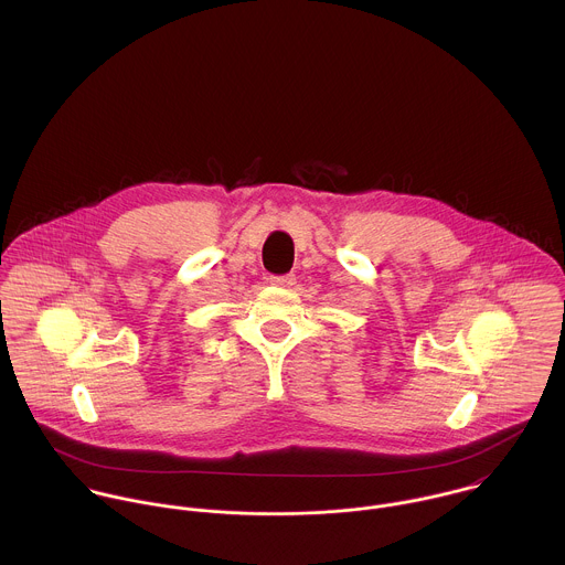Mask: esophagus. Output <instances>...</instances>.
Listing matches in <instances>:
<instances>
[{
	"label": "esophagus",
	"mask_w": 565,
	"mask_h": 565,
	"mask_svg": "<svg viewBox=\"0 0 565 565\" xmlns=\"http://www.w3.org/2000/svg\"><path fill=\"white\" fill-rule=\"evenodd\" d=\"M269 282L274 287H291L296 282L294 276H269Z\"/></svg>",
	"instance_id": "1"
}]
</instances>
